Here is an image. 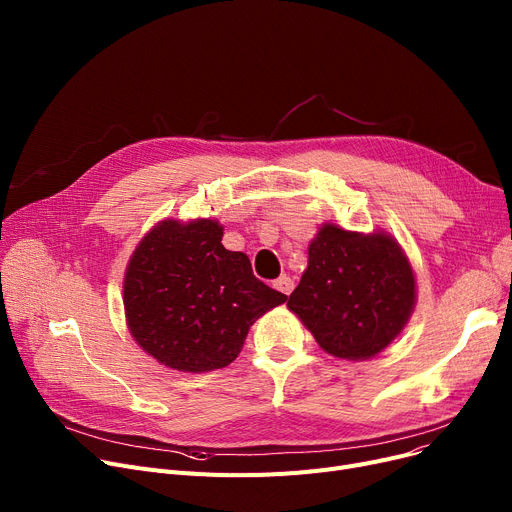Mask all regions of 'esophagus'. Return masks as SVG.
<instances>
[{"label":"esophagus","mask_w":512,"mask_h":512,"mask_svg":"<svg viewBox=\"0 0 512 512\" xmlns=\"http://www.w3.org/2000/svg\"><path fill=\"white\" fill-rule=\"evenodd\" d=\"M274 288L280 290L282 294H290L294 290V282L290 276H280L276 282H274Z\"/></svg>","instance_id":"1"}]
</instances>
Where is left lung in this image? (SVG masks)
<instances>
[{"label":"left lung","instance_id":"left-lung-1","mask_svg":"<svg viewBox=\"0 0 512 512\" xmlns=\"http://www.w3.org/2000/svg\"><path fill=\"white\" fill-rule=\"evenodd\" d=\"M415 288L413 267L390 234L324 224L311 240L307 270L286 305L326 353L365 361L407 326Z\"/></svg>","mask_w":512,"mask_h":512}]
</instances>
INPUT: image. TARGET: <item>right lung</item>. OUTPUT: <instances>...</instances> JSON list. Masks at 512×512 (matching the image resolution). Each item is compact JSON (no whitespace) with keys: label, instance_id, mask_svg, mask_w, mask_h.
<instances>
[{"label":"right lung","instance_id":"right-lung-1","mask_svg":"<svg viewBox=\"0 0 512 512\" xmlns=\"http://www.w3.org/2000/svg\"><path fill=\"white\" fill-rule=\"evenodd\" d=\"M215 220H164L134 249L124 276L126 324L161 365L203 373L230 365L255 319L288 297L222 245Z\"/></svg>","mask_w":512,"mask_h":512}]
</instances>
